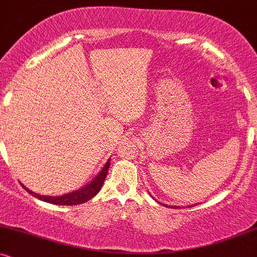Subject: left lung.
Returning a JSON list of instances; mask_svg holds the SVG:
<instances>
[{
    "label": "left lung",
    "mask_w": 257,
    "mask_h": 257,
    "mask_svg": "<svg viewBox=\"0 0 257 257\" xmlns=\"http://www.w3.org/2000/svg\"><path fill=\"white\" fill-rule=\"evenodd\" d=\"M157 202H158V200H157ZM161 204H163V203H161ZM163 205H166V206H168L167 204H163ZM191 206H192V205H191ZM170 208H172V206H170ZM173 208H179V206H176V205H174L173 206Z\"/></svg>",
    "instance_id": "1"
}]
</instances>
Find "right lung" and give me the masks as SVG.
Here are the masks:
<instances>
[{
    "instance_id": "add662e5",
    "label": "right lung",
    "mask_w": 257,
    "mask_h": 257,
    "mask_svg": "<svg viewBox=\"0 0 257 257\" xmlns=\"http://www.w3.org/2000/svg\"><path fill=\"white\" fill-rule=\"evenodd\" d=\"M108 167H110V159L105 163V166L101 168L98 175L95 176L89 184H87L83 186L82 188H79L77 191H73V192H69L66 194H63V196H41V194H37L32 191L26 188L24 185L22 184L23 187L28 191L29 193L32 194L36 198L43 200V202L47 203H52V204H57V205H76V204H81V203L87 202L93 198L95 194L99 193V191L101 190L102 184H104L106 175H107L108 172Z\"/></svg>"
}]
</instances>
